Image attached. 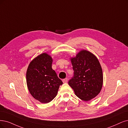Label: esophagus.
I'll use <instances>...</instances> for the list:
<instances>
[{
    "instance_id": "esophagus-1",
    "label": "esophagus",
    "mask_w": 128,
    "mask_h": 128,
    "mask_svg": "<svg viewBox=\"0 0 128 128\" xmlns=\"http://www.w3.org/2000/svg\"><path fill=\"white\" fill-rule=\"evenodd\" d=\"M62 81L63 83H67L68 81V78H65L64 79H63Z\"/></svg>"
}]
</instances>
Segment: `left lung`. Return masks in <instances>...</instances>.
<instances>
[{
  "label": "left lung",
  "instance_id": "8db88e82",
  "mask_svg": "<svg viewBox=\"0 0 128 128\" xmlns=\"http://www.w3.org/2000/svg\"><path fill=\"white\" fill-rule=\"evenodd\" d=\"M74 76L68 81L78 98L90 101L100 92L103 85L101 66L96 57L86 50H82L70 58Z\"/></svg>",
  "mask_w": 128,
  "mask_h": 128
}]
</instances>
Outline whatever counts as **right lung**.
Returning a JSON list of instances; mask_svg holds the SVG:
<instances>
[{"mask_svg":"<svg viewBox=\"0 0 128 128\" xmlns=\"http://www.w3.org/2000/svg\"><path fill=\"white\" fill-rule=\"evenodd\" d=\"M53 59L44 53L33 59L26 72L27 88L31 95L42 103H47L56 96L62 81L52 68Z\"/></svg>","mask_w":128,"mask_h":128,"instance_id":"right-lung-1","label":"right lung"}]
</instances>
